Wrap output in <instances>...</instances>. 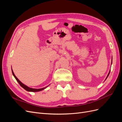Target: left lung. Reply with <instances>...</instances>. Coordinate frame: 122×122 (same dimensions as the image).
I'll return each mask as SVG.
<instances>
[{
	"mask_svg": "<svg viewBox=\"0 0 122 122\" xmlns=\"http://www.w3.org/2000/svg\"><path fill=\"white\" fill-rule=\"evenodd\" d=\"M109 73H110V71H109V73H108V74L107 76V77H106V78H107V77L108 76V75H109Z\"/></svg>",
	"mask_w": 122,
	"mask_h": 122,
	"instance_id": "8db88e82",
	"label": "left lung"
}]
</instances>
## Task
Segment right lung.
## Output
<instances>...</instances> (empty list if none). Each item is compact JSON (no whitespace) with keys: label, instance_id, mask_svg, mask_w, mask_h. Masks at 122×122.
<instances>
[{"label":"right lung","instance_id":"obj_1","mask_svg":"<svg viewBox=\"0 0 122 122\" xmlns=\"http://www.w3.org/2000/svg\"><path fill=\"white\" fill-rule=\"evenodd\" d=\"M12 73H13V75H14V77H15V79H16V80L18 81V82L19 83V84L20 85V86H21V87H22L24 88V89H25L26 91H28V92H39V91H42V90H44V89H45V88H46L47 87V86H46V87H43V88H39V89H36V88H32L29 87H28L27 86H25V85L23 83H22V82L20 81L17 78L16 76L15 75L14 73V72H13V70H12Z\"/></svg>","mask_w":122,"mask_h":122}]
</instances>
